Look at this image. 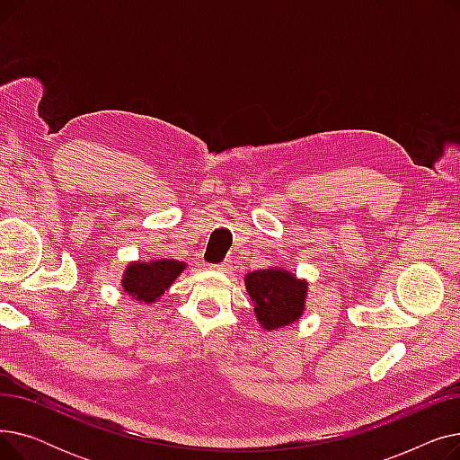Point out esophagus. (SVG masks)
<instances>
[{
    "label": "esophagus",
    "instance_id": "1",
    "mask_svg": "<svg viewBox=\"0 0 460 460\" xmlns=\"http://www.w3.org/2000/svg\"><path fill=\"white\" fill-rule=\"evenodd\" d=\"M217 272H229L231 269H233V262L231 261H224V262H220V264H216L214 267Z\"/></svg>",
    "mask_w": 460,
    "mask_h": 460
}]
</instances>
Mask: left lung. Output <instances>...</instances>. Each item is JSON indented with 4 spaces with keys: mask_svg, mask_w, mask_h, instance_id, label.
I'll return each mask as SVG.
<instances>
[{
    "mask_svg": "<svg viewBox=\"0 0 460 460\" xmlns=\"http://www.w3.org/2000/svg\"><path fill=\"white\" fill-rule=\"evenodd\" d=\"M244 285L255 319L267 332L285 328L304 315L309 283L285 267L248 272Z\"/></svg>",
    "mask_w": 460,
    "mask_h": 460,
    "instance_id": "obj_1",
    "label": "left lung"
}]
</instances>
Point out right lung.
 <instances>
[{"mask_svg": "<svg viewBox=\"0 0 460 460\" xmlns=\"http://www.w3.org/2000/svg\"><path fill=\"white\" fill-rule=\"evenodd\" d=\"M186 269V262L165 257L130 261L125 267L123 278H120V285H123V291L136 302L156 304Z\"/></svg>", "mask_w": 460, "mask_h": 460, "instance_id": "right-lung-1", "label": "right lung"}]
</instances>
